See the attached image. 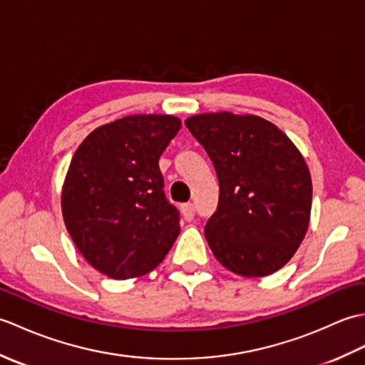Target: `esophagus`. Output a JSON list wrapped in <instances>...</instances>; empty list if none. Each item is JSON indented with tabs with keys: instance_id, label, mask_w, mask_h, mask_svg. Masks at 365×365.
Instances as JSON below:
<instances>
[{
	"instance_id": "1",
	"label": "esophagus",
	"mask_w": 365,
	"mask_h": 365,
	"mask_svg": "<svg viewBox=\"0 0 365 365\" xmlns=\"http://www.w3.org/2000/svg\"><path fill=\"white\" fill-rule=\"evenodd\" d=\"M182 215H183V218L187 220V221L195 220V215H196L195 204H185V205H182Z\"/></svg>"
}]
</instances>
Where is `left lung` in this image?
Returning a JSON list of instances; mask_svg holds the SVG:
<instances>
[{
  "label": "left lung",
  "instance_id": "obj_1",
  "mask_svg": "<svg viewBox=\"0 0 365 365\" xmlns=\"http://www.w3.org/2000/svg\"><path fill=\"white\" fill-rule=\"evenodd\" d=\"M185 125L218 175V208L205 224L215 257L245 277L282 268L311 220L312 180L299 150L274 123L252 114H196Z\"/></svg>",
  "mask_w": 365,
  "mask_h": 365
}]
</instances>
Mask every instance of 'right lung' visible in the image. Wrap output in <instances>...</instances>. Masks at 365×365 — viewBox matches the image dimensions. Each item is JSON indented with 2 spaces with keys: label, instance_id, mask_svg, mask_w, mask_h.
<instances>
[{
  "label": "right lung",
  "instance_id": "right-lung-1",
  "mask_svg": "<svg viewBox=\"0 0 365 365\" xmlns=\"http://www.w3.org/2000/svg\"><path fill=\"white\" fill-rule=\"evenodd\" d=\"M182 122L135 114L96 128L76 149L63 197L66 227L92 267L113 279L147 274L180 232L158 160Z\"/></svg>",
  "mask_w": 365,
  "mask_h": 365
}]
</instances>
